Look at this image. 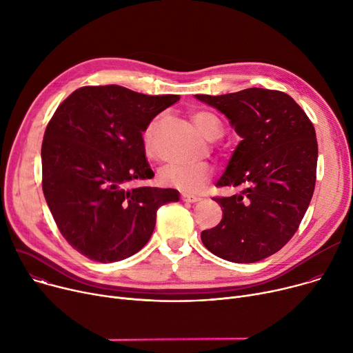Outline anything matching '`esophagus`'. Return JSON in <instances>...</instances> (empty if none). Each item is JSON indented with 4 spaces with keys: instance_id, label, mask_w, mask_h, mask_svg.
Segmentation results:
<instances>
[{
    "instance_id": "34e87169",
    "label": "esophagus",
    "mask_w": 353,
    "mask_h": 353,
    "mask_svg": "<svg viewBox=\"0 0 353 353\" xmlns=\"http://www.w3.org/2000/svg\"><path fill=\"white\" fill-rule=\"evenodd\" d=\"M181 199H182L183 202H189V203H196V202H199V201H201V198H199V196H194V195H186V194H182Z\"/></svg>"
}]
</instances>
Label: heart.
I'll use <instances>...</instances> for the list:
<instances>
[{
	"label": "heart",
	"mask_w": 353,
	"mask_h": 353,
	"mask_svg": "<svg viewBox=\"0 0 353 353\" xmlns=\"http://www.w3.org/2000/svg\"><path fill=\"white\" fill-rule=\"evenodd\" d=\"M192 120L199 131L210 141L221 139L223 132L218 117L209 112L198 110L192 113ZM158 125V119L151 121L144 131V144L147 154L152 152L154 134ZM212 168L206 162H192V164H172L161 172V181L165 185L175 186L185 192H196L202 189L212 178Z\"/></svg>",
	"instance_id": "b5f03b06"
}]
</instances>
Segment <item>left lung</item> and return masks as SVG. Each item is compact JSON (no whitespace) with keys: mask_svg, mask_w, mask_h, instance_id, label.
Returning <instances> with one entry per match:
<instances>
[{"mask_svg":"<svg viewBox=\"0 0 353 353\" xmlns=\"http://www.w3.org/2000/svg\"><path fill=\"white\" fill-rule=\"evenodd\" d=\"M195 97L225 114L241 141L216 186L240 188L213 198L223 210L218 226L201 233L205 248L232 263H256L294 236L310 206L318 144L312 123L279 90L245 89Z\"/></svg>","mask_w":353,"mask_h":353,"instance_id":"left-lung-1","label":"left lung"}]
</instances>
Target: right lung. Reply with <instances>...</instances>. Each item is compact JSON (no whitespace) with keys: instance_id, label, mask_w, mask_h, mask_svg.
Returning a JSON list of instances; mask_svg holds the SVG:
<instances>
[{"instance_id":"1","label":"right lung","mask_w":353,"mask_h":353,"mask_svg":"<svg viewBox=\"0 0 353 353\" xmlns=\"http://www.w3.org/2000/svg\"><path fill=\"white\" fill-rule=\"evenodd\" d=\"M179 100L107 85L74 90L50 119L42 143V189L62 236L99 263L124 260L150 240L157 210L175 189L132 186L154 176L143 132Z\"/></svg>"}]
</instances>
